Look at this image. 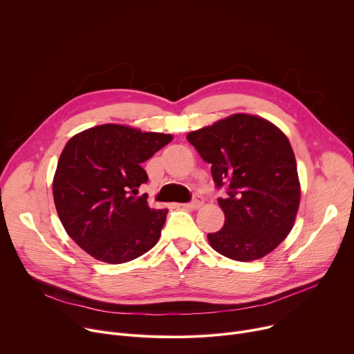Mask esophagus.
Listing matches in <instances>:
<instances>
[{
	"label": "esophagus",
	"mask_w": 354,
	"mask_h": 354,
	"mask_svg": "<svg viewBox=\"0 0 354 354\" xmlns=\"http://www.w3.org/2000/svg\"><path fill=\"white\" fill-rule=\"evenodd\" d=\"M202 203H203V198H202L199 194H195V195H194V199H192L191 202L183 203L182 206H183V207H189V209H198V207L202 206Z\"/></svg>",
	"instance_id": "esophagus-1"
}]
</instances>
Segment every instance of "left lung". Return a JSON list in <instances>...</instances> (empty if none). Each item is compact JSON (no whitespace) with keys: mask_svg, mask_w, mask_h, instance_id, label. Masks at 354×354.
<instances>
[{"mask_svg":"<svg viewBox=\"0 0 354 354\" xmlns=\"http://www.w3.org/2000/svg\"><path fill=\"white\" fill-rule=\"evenodd\" d=\"M218 189L223 227L207 233L210 246L233 261L250 262L276 249L293 227L300 183L286 135L263 118L234 113L187 133Z\"/></svg>","mask_w":354,"mask_h":354,"instance_id":"8db88e82","label":"left lung"}]
</instances>
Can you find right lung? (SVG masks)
Returning a JSON list of instances; mask_svg holds the SVG:
<instances>
[{"label":"right lung","mask_w":354,"mask_h":354,"mask_svg":"<svg viewBox=\"0 0 354 354\" xmlns=\"http://www.w3.org/2000/svg\"><path fill=\"white\" fill-rule=\"evenodd\" d=\"M172 135L124 125L89 128L68 140L54 176V202L73 241L101 262L125 263L151 250L168 209H151L142 163Z\"/></svg>","instance_id":"1"}]
</instances>
